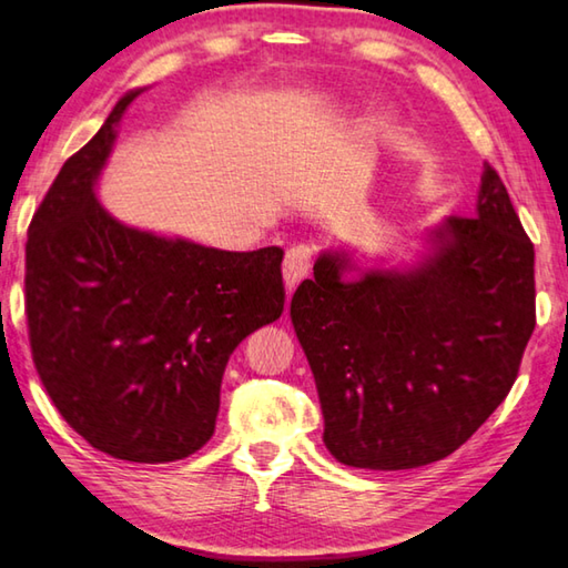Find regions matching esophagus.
Here are the masks:
<instances>
[{
  "label": "esophagus",
  "mask_w": 568,
  "mask_h": 568,
  "mask_svg": "<svg viewBox=\"0 0 568 568\" xmlns=\"http://www.w3.org/2000/svg\"><path fill=\"white\" fill-rule=\"evenodd\" d=\"M314 262V246L310 244H296L290 251H286L284 256V282H286V290H294L296 282H300L302 276L310 274Z\"/></svg>",
  "instance_id": "obj_1"
}]
</instances>
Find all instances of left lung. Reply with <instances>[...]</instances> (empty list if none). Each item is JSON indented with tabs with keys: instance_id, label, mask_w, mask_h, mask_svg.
<instances>
[{
	"instance_id": "1",
	"label": "left lung",
	"mask_w": 568,
	"mask_h": 568,
	"mask_svg": "<svg viewBox=\"0 0 568 568\" xmlns=\"http://www.w3.org/2000/svg\"><path fill=\"white\" fill-rule=\"evenodd\" d=\"M413 272L342 282L324 254L292 296L317 383L324 445L339 463L405 470L448 458L514 387L536 327L534 244L500 175L483 165L476 216L435 231Z\"/></svg>"
}]
</instances>
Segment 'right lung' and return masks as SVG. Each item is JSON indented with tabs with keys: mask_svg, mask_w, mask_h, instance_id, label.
Returning a JSON list of instances; mask_svg holds the SVG:
<instances>
[{
	"mask_svg": "<svg viewBox=\"0 0 568 568\" xmlns=\"http://www.w3.org/2000/svg\"><path fill=\"white\" fill-rule=\"evenodd\" d=\"M138 92L64 161L34 211L24 312L37 375L72 430L110 458L171 463L213 435L231 352L282 317L284 251L163 239L100 206L95 179Z\"/></svg>",
	"mask_w": 568,
	"mask_h": 568,
	"instance_id": "right-lung-1",
	"label": "right lung"
}]
</instances>
